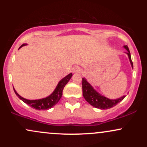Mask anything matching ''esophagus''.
I'll use <instances>...</instances> for the list:
<instances>
[{
  "instance_id": "1",
  "label": "esophagus",
  "mask_w": 147,
  "mask_h": 147,
  "mask_svg": "<svg viewBox=\"0 0 147 147\" xmlns=\"http://www.w3.org/2000/svg\"><path fill=\"white\" fill-rule=\"evenodd\" d=\"M72 72L74 73H77V72H79V67L77 66V65H75V66L72 68Z\"/></svg>"
}]
</instances>
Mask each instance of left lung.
<instances>
[{
	"label": "left lung",
	"instance_id": "left-lung-1",
	"mask_svg": "<svg viewBox=\"0 0 147 147\" xmlns=\"http://www.w3.org/2000/svg\"><path fill=\"white\" fill-rule=\"evenodd\" d=\"M124 48L127 50L126 52L129 57L130 63L131 64V66L133 68V62L131 60V53H130L129 49L127 45H124ZM82 90H83V96L91 106L99 109H109L111 108L116 106L118 103L122 102L126 96H123L120 98L116 99H110L106 98L104 96L101 95L100 94L96 91L92 86L90 85L85 78H82Z\"/></svg>",
	"mask_w": 147,
	"mask_h": 147
}]
</instances>
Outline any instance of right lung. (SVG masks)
Wrapping results in <instances>:
<instances>
[{
    "label": "right lung",
    "instance_id": "1",
    "mask_svg": "<svg viewBox=\"0 0 147 147\" xmlns=\"http://www.w3.org/2000/svg\"><path fill=\"white\" fill-rule=\"evenodd\" d=\"M27 45L26 43L23 44L19 48H21V47H23V45ZM72 76V74L70 73L69 75L65 76L64 78L62 79L59 82L58 85L57 86L56 88L54 90V92L50 96L45 97V98L36 99V100H30V99H25L23 97H22L21 96H20L16 92V91L15 90L14 88V90L16 95L19 97V99H21L23 102H25V104L31 106L33 109H36V110H48V109L53 107L55 105H56L57 103L59 102V101L60 100L61 97H62V92H63L64 87H65V86L69 82V80L71 79Z\"/></svg>",
    "mask_w": 147,
    "mask_h": 147
}]
</instances>
